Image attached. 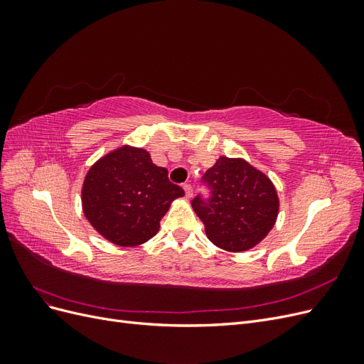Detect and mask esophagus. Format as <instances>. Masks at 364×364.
<instances>
[{
	"label": "esophagus",
	"mask_w": 364,
	"mask_h": 364,
	"mask_svg": "<svg viewBox=\"0 0 364 364\" xmlns=\"http://www.w3.org/2000/svg\"><path fill=\"white\" fill-rule=\"evenodd\" d=\"M183 190H185V196L190 199V197L193 196V186H191L190 183H185V185H183Z\"/></svg>",
	"instance_id": "esophagus-1"
}]
</instances>
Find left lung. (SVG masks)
<instances>
[{
	"instance_id": "obj_1",
	"label": "left lung",
	"mask_w": 364,
	"mask_h": 364,
	"mask_svg": "<svg viewBox=\"0 0 364 364\" xmlns=\"http://www.w3.org/2000/svg\"><path fill=\"white\" fill-rule=\"evenodd\" d=\"M208 197L191 200L208 238L229 252H243L269 234L278 217L277 190L266 174L243 159L218 158L202 176Z\"/></svg>"
}]
</instances>
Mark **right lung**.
<instances>
[{"instance_id":"right-lung-1","label":"right lung","mask_w":364,"mask_h":364,"mask_svg":"<svg viewBox=\"0 0 364 364\" xmlns=\"http://www.w3.org/2000/svg\"><path fill=\"white\" fill-rule=\"evenodd\" d=\"M185 191L146 150L121 147L87 171L82 203L86 218L118 246H138L155 237L170 203Z\"/></svg>"}]
</instances>
